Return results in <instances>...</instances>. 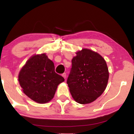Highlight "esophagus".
<instances>
[{
	"mask_svg": "<svg viewBox=\"0 0 134 134\" xmlns=\"http://www.w3.org/2000/svg\"><path fill=\"white\" fill-rule=\"evenodd\" d=\"M62 76L63 77H64V79H65V78H66V76H67V75H66V73H64V74H62Z\"/></svg>",
	"mask_w": 134,
	"mask_h": 134,
	"instance_id": "obj_1",
	"label": "esophagus"
}]
</instances>
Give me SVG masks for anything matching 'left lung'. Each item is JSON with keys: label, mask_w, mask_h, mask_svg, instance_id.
Wrapping results in <instances>:
<instances>
[{"label": "left lung", "mask_w": 134, "mask_h": 134, "mask_svg": "<svg viewBox=\"0 0 134 134\" xmlns=\"http://www.w3.org/2000/svg\"><path fill=\"white\" fill-rule=\"evenodd\" d=\"M108 78V69L103 57L90 49L83 48L72 58L67 83L77 103L88 104L102 94Z\"/></svg>", "instance_id": "obj_1"}]
</instances>
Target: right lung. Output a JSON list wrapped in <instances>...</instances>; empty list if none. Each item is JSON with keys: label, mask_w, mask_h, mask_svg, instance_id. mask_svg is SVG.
<instances>
[{"label": "right lung", "mask_w": 134, "mask_h": 134, "mask_svg": "<svg viewBox=\"0 0 134 134\" xmlns=\"http://www.w3.org/2000/svg\"><path fill=\"white\" fill-rule=\"evenodd\" d=\"M18 80L23 93L41 104L51 101L58 84L64 81L55 72L54 64L45 53L31 57L20 70Z\"/></svg>", "instance_id": "obj_1"}]
</instances>
